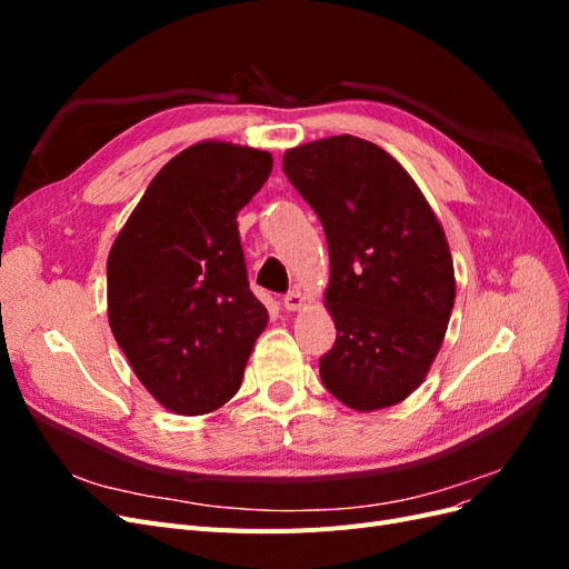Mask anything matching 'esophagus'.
<instances>
[{"label": "esophagus", "instance_id": "esophagus-1", "mask_svg": "<svg viewBox=\"0 0 569 569\" xmlns=\"http://www.w3.org/2000/svg\"><path fill=\"white\" fill-rule=\"evenodd\" d=\"M303 303H306V299L299 289H291L289 295H284V299H282V306L287 308V311H301Z\"/></svg>", "mask_w": 569, "mask_h": 569}]
</instances>
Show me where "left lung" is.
Segmentation results:
<instances>
[{
  "label": "left lung",
  "instance_id": "1",
  "mask_svg": "<svg viewBox=\"0 0 569 569\" xmlns=\"http://www.w3.org/2000/svg\"><path fill=\"white\" fill-rule=\"evenodd\" d=\"M282 168L330 249L337 341L320 358L322 385L360 412L401 403L432 368L456 301L441 222L406 168L360 137L295 147Z\"/></svg>",
  "mask_w": 569,
  "mask_h": 569
}]
</instances>
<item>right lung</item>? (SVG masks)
<instances>
[{
  "instance_id": "1",
  "label": "right lung",
  "mask_w": 569,
  "mask_h": 569,
  "mask_svg": "<svg viewBox=\"0 0 569 569\" xmlns=\"http://www.w3.org/2000/svg\"><path fill=\"white\" fill-rule=\"evenodd\" d=\"M270 170V153L253 147H187L149 182L111 247V332L137 380L178 416L232 399L268 325L249 289L237 213Z\"/></svg>"
}]
</instances>
